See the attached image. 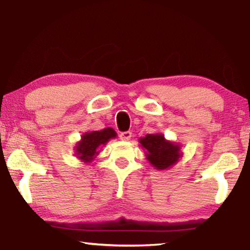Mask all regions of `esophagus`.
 <instances>
[{
  "label": "esophagus",
  "mask_w": 250,
  "mask_h": 250,
  "mask_svg": "<svg viewBox=\"0 0 250 250\" xmlns=\"http://www.w3.org/2000/svg\"><path fill=\"white\" fill-rule=\"evenodd\" d=\"M119 137H120L121 140L128 141V140H130L131 137H132V133H131L130 131H125V132H121Z\"/></svg>",
  "instance_id": "esophagus-1"
}]
</instances>
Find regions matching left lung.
I'll list each match as a JSON object with an SVG mask.
<instances>
[{"instance_id":"8db88e82","label":"left lung","mask_w":250,"mask_h":250,"mask_svg":"<svg viewBox=\"0 0 250 250\" xmlns=\"http://www.w3.org/2000/svg\"><path fill=\"white\" fill-rule=\"evenodd\" d=\"M146 160L156 170H167L183 156L180 143L167 140L162 133H151L139 139Z\"/></svg>"}]
</instances>
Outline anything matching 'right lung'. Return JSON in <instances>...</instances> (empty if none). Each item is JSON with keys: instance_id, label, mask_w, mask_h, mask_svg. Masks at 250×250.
Here are the masks:
<instances>
[{"instance_id": "1", "label": "right lung", "mask_w": 250, "mask_h": 250, "mask_svg": "<svg viewBox=\"0 0 250 250\" xmlns=\"http://www.w3.org/2000/svg\"><path fill=\"white\" fill-rule=\"evenodd\" d=\"M117 137L112 128H105L100 131H88L82 135V139L74 146L76 158L83 163H90L99 154L100 149L107 142Z\"/></svg>"}]
</instances>
